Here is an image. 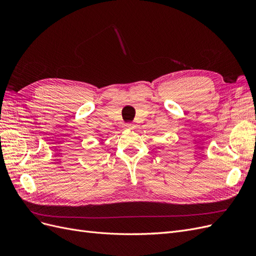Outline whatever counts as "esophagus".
<instances>
[{
	"label": "esophagus",
	"instance_id": "obj_1",
	"mask_svg": "<svg viewBox=\"0 0 256 256\" xmlns=\"http://www.w3.org/2000/svg\"><path fill=\"white\" fill-rule=\"evenodd\" d=\"M124 128L128 129V130H132L134 128V124H131V122H127V124H125V125H124Z\"/></svg>",
	"mask_w": 256,
	"mask_h": 256
}]
</instances>
